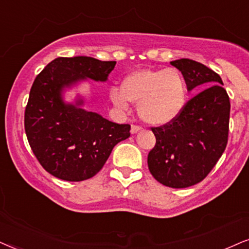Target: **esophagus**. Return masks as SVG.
<instances>
[{
	"instance_id": "esophagus-1",
	"label": "esophagus",
	"mask_w": 249,
	"mask_h": 249,
	"mask_svg": "<svg viewBox=\"0 0 249 249\" xmlns=\"http://www.w3.org/2000/svg\"><path fill=\"white\" fill-rule=\"evenodd\" d=\"M141 130V127L139 126V125H132L131 126V133L134 134L137 133V132H139Z\"/></svg>"
}]
</instances>
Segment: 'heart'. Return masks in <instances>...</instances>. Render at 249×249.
<instances>
[{
	"mask_svg": "<svg viewBox=\"0 0 249 249\" xmlns=\"http://www.w3.org/2000/svg\"><path fill=\"white\" fill-rule=\"evenodd\" d=\"M110 100L127 109L138 103V114L149 125H165L179 117L187 102V83L178 69H141L123 80L121 89L112 87Z\"/></svg>",
	"mask_w": 249,
	"mask_h": 249,
	"instance_id": "obj_1",
	"label": "heart"
}]
</instances>
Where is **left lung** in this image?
<instances>
[{
  "instance_id": "obj_1",
  "label": "left lung",
  "mask_w": 249,
  "mask_h": 249,
  "mask_svg": "<svg viewBox=\"0 0 249 249\" xmlns=\"http://www.w3.org/2000/svg\"><path fill=\"white\" fill-rule=\"evenodd\" d=\"M170 63L184 74L187 90L206 88L175 121L152 127L156 143L148 154V168L165 186L185 188L202 181L224 153L231 106L221 77L212 69L188 58Z\"/></svg>"
}]
</instances>
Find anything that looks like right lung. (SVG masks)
Returning a JSON list of instances; mask_svg holds the SVG:
<instances>
[{
    "instance_id": "add662e5",
    "label": "right lung",
    "mask_w": 249,
    "mask_h": 249,
    "mask_svg": "<svg viewBox=\"0 0 249 249\" xmlns=\"http://www.w3.org/2000/svg\"><path fill=\"white\" fill-rule=\"evenodd\" d=\"M115 61L87 56L58 57L36 75L25 109V132L42 168L56 178L81 181L105 165L112 148L130 137L128 124H117L87 111L79 97L63 101L67 88L85 79L107 81Z\"/></svg>"
}]
</instances>
